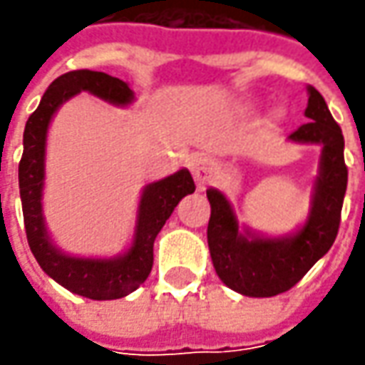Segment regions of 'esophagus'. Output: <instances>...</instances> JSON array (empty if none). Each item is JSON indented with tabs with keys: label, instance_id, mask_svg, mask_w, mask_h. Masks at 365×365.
I'll list each match as a JSON object with an SVG mask.
<instances>
[{
	"label": "esophagus",
	"instance_id": "esophagus-1",
	"mask_svg": "<svg viewBox=\"0 0 365 365\" xmlns=\"http://www.w3.org/2000/svg\"><path fill=\"white\" fill-rule=\"evenodd\" d=\"M190 173H192V178H195L197 187L203 189L205 185L211 182V178L215 176V164L207 156H195L190 160Z\"/></svg>",
	"mask_w": 365,
	"mask_h": 365
}]
</instances>
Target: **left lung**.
<instances>
[{
  "label": "left lung",
  "instance_id": "1",
  "mask_svg": "<svg viewBox=\"0 0 365 365\" xmlns=\"http://www.w3.org/2000/svg\"><path fill=\"white\" fill-rule=\"evenodd\" d=\"M309 103L304 118L309 123L288 135L297 144H319V173L313 182L311 209L299 230L284 235H264L252 227H240L227 197L207 189L211 217L207 244L213 268L225 287L244 297H276L292 288L315 266L337 237L347 166L344 160V133L335 123L323 95L307 87Z\"/></svg>",
  "mask_w": 365,
  "mask_h": 365
}]
</instances>
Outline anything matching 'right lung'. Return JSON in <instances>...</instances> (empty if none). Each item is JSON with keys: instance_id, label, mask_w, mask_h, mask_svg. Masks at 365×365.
Segmentation results:
<instances>
[{"instance_id": "obj_1", "label": "right lung", "mask_w": 365, "mask_h": 365, "mask_svg": "<svg viewBox=\"0 0 365 365\" xmlns=\"http://www.w3.org/2000/svg\"><path fill=\"white\" fill-rule=\"evenodd\" d=\"M91 93L107 103L128 107L133 91L125 81L97 71H73L54 78L34 113L26 121L20 160V197L28 244L40 268L66 290L93 301H113L133 292L148 278L154 264V240L182 197L195 192L187 168L154 180L142 189L132 245L113 258L71 256L50 237L44 219L46 138L50 121L63 103L78 93Z\"/></svg>"}]
</instances>
